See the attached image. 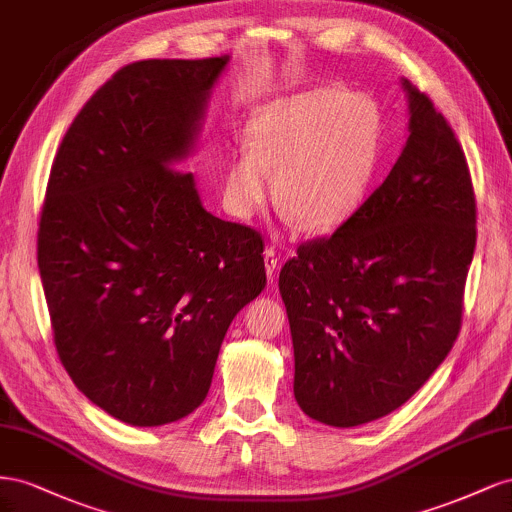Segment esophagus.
I'll list each match as a JSON object with an SVG mask.
<instances>
[{
	"instance_id": "1",
	"label": "esophagus",
	"mask_w": 512,
	"mask_h": 512,
	"mask_svg": "<svg viewBox=\"0 0 512 512\" xmlns=\"http://www.w3.org/2000/svg\"><path fill=\"white\" fill-rule=\"evenodd\" d=\"M264 264L268 272V281L272 283L276 279V268H279V255H276V248L268 246L264 251Z\"/></svg>"
}]
</instances>
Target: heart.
Returning a JSON list of instances; mask_svg holds the SVG:
<instances>
[{"instance_id":"b5f03b06","label":"heart","mask_w":512,"mask_h":512,"mask_svg":"<svg viewBox=\"0 0 512 512\" xmlns=\"http://www.w3.org/2000/svg\"><path fill=\"white\" fill-rule=\"evenodd\" d=\"M384 143V118L371 96L313 87L259 107L246 126L248 152L233 158L225 201L251 218L272 197L304 231L343 227L362 206Z\"/></svg>"}]
</instances>
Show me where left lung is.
I'll use <instances>...</instances> for the list:
<instances>
[{"label":"left lung","mask_w":512,"mask_h":512,"mask_svg":"<svg viewBox=\"0 0 512 512\" xmlns=\"http://www.w3.org/2000/svg\"><path fill=\"white\" fill-rule=\"evenodd\" d=\"M410 137L384 184L330 238L304 242L279 276L306 416L358 427L401 407L457 341L476 248L461 145L403 79Z\"/></svg>","instance_id":"left-lung-1"}]
</instances>
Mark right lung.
<instances>
[{
	"instance_id": "add662e5",
	"label": "right lung",
	"mask_w": 512,
	"mask_h": 512,
	"mask_svg": "<svg viewBox=\"0 0 512 512\" xmlns=\"http://www.w3.org/2000/svg\"><path fill=\"white\" fill-rule=\"evenodd\" d=\"M227 64L124 66L51 167L38 268L57 356L87 399L133 427L197 410L229 324L266 287L259 233L210 214L180 171Z\"/></svg>"
}]
</instances>
